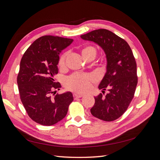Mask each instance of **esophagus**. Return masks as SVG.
Here are the masks:
<instances>
[{"label":"esophagus","mask_w":160,"mask_h":160,"mask_svg":"<svg viewBox=\"0 0 160 160\" xmlns=\"http://www.w3.org/2000/svg\"><path fill=\"white\" fill-rule=\"evenodd\" d=\"M82 97H83V95H79V94H76V93H75L73 95V98H74L75 99H77L78 98H82Z\"/></svg>","instance_id":"esophagus-1"}]
</instances>
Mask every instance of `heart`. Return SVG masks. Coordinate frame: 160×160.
<instances>
[{
    "label": "heart",
    "instance_id": "1",
    "mask_svg": "<svg viewBox=\"0 0 160 160\" xmlns=\"http://www.w3.org/2000/svg\"><path fill=\"white\" fill-rule=\"evenodd\" d=\"M96 52V48L91 45L85 47L82 51V54L85 59L91 55H94L95 57ZM67 56V53L66 52L62 53L60 56L58 65L61 68L65 66ZM94 81L95 77L92 75L74 73L67 77L65 81V86L67 89L70 91H74L77 93H83L90 88L91 82H93Z\"/></svg>",
    "mask_w": 160,
    "mask_h": 160
}]
</instances>
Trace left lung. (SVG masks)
Returning a JSON list of instances; mask_svg holds the SVG:
<instances>
[{
  "label": "left lung",
  "mask_w": 160,
  "mask_h": 160,
  "mask_svg": "<svg viewBox=\"0 0 160 160\" xmlns=\"http://www.w3.org/2000/svg\"><path fill=\"white\" fill-rule=\"evenodd\" d=\"M85 40L93 41L103 48L107 57V72L99 89L109 92L95 98L91 109L94 117L112 122L122 116L134 97L138 84L137 64L132 49L123 38L109 30L100 28L81 35Z\"/></svg>",
  "instance_id": "left-lung-1"
}]
</instances>
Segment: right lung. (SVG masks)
<instances>
[{
  "label": "right lung",
  "mask_w": 160,
  "mask_h": 160,
  "mask_svg": "<svg viewBox=\"0 0 160 160\" xmlns=\"http://www.w3.org/2000/svg\"><path fill=\"white\" fill-rule=\"evenodd\" d=\"M72 41L42 36L32 43L22 57L17 76L20 98L28 115L38 124L50 126L60 122L73 101L71 92L51 96L61 88L55 79L59 55Z\"/></svg>",
  "instance_id": "right-lung-1"
}]
</instances>
